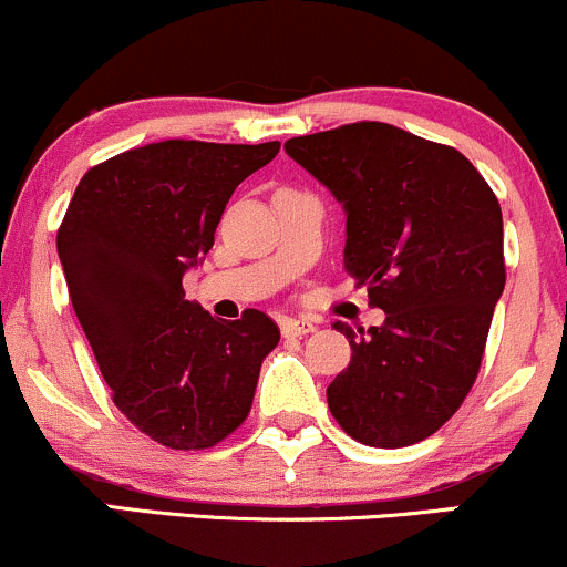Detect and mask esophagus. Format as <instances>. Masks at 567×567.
Listing matches in <instances>:
<instances>
[{
  "instance_id": "obj_1",
  "label": "esophagus",
  "mask_w": 567,
  "mask_h": 567,
  "mask_svg": "<svg viewBox=\"0 0 567 567\" xmlns=\"http://www.w3.org/2000/svg\"><path fill=\"white\" fill-rule=\"evenodd\" d=\"M281 332L284 337H302L316 332V323L308 321V318H284Z\"/></svg>"
}]
</instances>
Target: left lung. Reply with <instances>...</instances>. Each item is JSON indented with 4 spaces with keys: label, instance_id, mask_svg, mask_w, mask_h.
Returning a JSON list of instances; mask_svg holds the SVG:
<instances>
[{
    "label": "left lung",
    "instance_id": "obj_1",
    "mask_svg": "<svg viewBox=\"0 0 567 567\" xmlns=\"http://www.w3.org/2000/svg\"><path fill=\"white\" fill-rule=\"evenodd\" d=\"M346 206V262L383 327L353 332L327 388L334 421L369 447L436 434L472 391L498 297L504 216L480 171L447 144L351 123L284 144Z\"/></svg>",
    "mask_w": 567,
    "mask_h": 567
}]
</instances>
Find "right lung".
Instances as JSON below:
<instances>
[{
  "label": "right lung",
  "mask_w": 567,
  "mask_h": 567,
  "mask_svg": "<svg viewBox=\"0 0 567 567\" xmlns=\"http://www.w3.org/2000/svg\"><path fill=\"white\" fill-rule=\"evenodd\" d=\"M278 150L168 138L120 152L82 176L59 227L69 297L112 402L163 447L230 436L281 340L270 316L249 308L219 321L182 289L235 187Z\"/></svg>",
  "instance_id": "right-lung-1"
}]
</instances>
